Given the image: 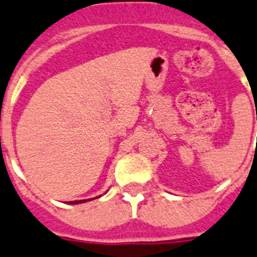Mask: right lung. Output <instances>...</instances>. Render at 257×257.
I'll return each mask as SVG.
<instances>
[{
  "label": "right lung",
  "instance_id": "1",
  "mask_svg": "<svg viewBox=\"0 0 257 257\" xmlns=\"http://www.w3.org/2000/svg\"><path fill=\"white\" fill-rule=\"evenodd\" d=\"M88 200H90V199H88ZM84 202H86V199H84V200H75V202H70L71 204H79V203H84Z\"/></svg>",
  "mask_w": 257,
  "mask_h": 257
}]
</instances>
